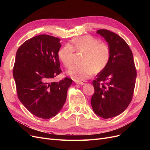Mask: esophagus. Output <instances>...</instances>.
Instances as JSON below:
<instances>
[{
    "mask_svg": "<svg viewBox=\"0 0 150 150\" xmlns=\"http://www.w3.org/2000/svg\"><path fill=\"white\" fill-rule=\"evenodd\" d=\"M76 83L78 84H80V85H83L86 83V81H76Z\"/></svg>",
    "mask_w": 150,
    "mask_h": 150,
    "instance_id": "34e87169",
    "label": "esophagus"
}]
</instances>
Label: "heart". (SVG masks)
<instances>
[{"label": "heart", "instance_id": "b5f03b06", "mask_svg": "<svg viewBox=\"0 0 150 150\" xmlns=\"http://www.w3.org/2000/svg\"><path fill=\"white\" fill-rule=\"evenodd\" d=\"M74 50L83 52L82 64L76 65L67 71L76 81L89 78L94 73L102 72L110 61L111 49L106 43L99 42L93 36L85 35L76 38L71 44H66L58 52V57L64 66L70 67L74 62Z\"/></svg>", "mask_w": 150, "mask_h": 150}]
</instances>
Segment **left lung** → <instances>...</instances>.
<instances>
[{
    "label": "left lung",
    "mask_w": 150,
    "mask_h": 150,
    "mask_svg": "<svg viewBox=\"0 0 150 150\" xmlns=\"http://www.w3.org/2000/svg\"><path fill=\"white\" fill-rule=\"evenodd\" d=\"M96 33L105 39L111 55L106 67L93 81L91 106L95 114L108 119L120 115L129 106L137 70L132 51L123 39L106 29L98 30Z\"/></svg>",
    "instance_id": "1"
}]
</instances>
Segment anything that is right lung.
I'll return each instance as SVG.
<instances>
[{"mask_svg": "<svg viewBox=\"0 0 150 150\" xmlns=\"http://www.w3.org/2000/svg\"><path fill=\"white\" fill-rule=\"evenodd\" d=\"M60 39L42 34L28 39L18 49L13 76L17 96L35 116L49 119L60 111L72 81L65 78L52 82L62 72L58 52Z\"/></svg>", "mask_w": 150, "mask_h": 150, "instance_id": "obj_1", "label": "right lung"}]
</instances>
